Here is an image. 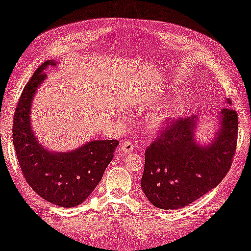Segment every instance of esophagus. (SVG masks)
I'll return each mask as SVG.
<instances>
[{
  "label": "esophagus",
  "mask_w": 251,
  "mask_h": 251,
  "mask_svg": "<svg viewBox=\"0 0 251 251\" xmlns=\"http://www.w3.org/2000/svg\"><path fill=\"white\" fill-rule=\"evenodd\" d=\"M133 150H134V145L132 144L131 141H125L120 146V151H121V153H124V154L130 153Z\"/></svg>",
  "instance_id": "34e87169"
}]
</instances>
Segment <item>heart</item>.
Wrapping results in <instances>:
<instances>
[{"instance_id":"1","label":"heart","mask_w":251,"mask_h":251,"mask_svg":"<svg viewBox=\"0 0 251 251\" xmlns=\"http://www.w3.org/2000/svg\"><path fill=\"white\" fill-rule=\"evenodd\" d=\"M175 111V107L173 105H167L164 107H160L158 111L153 113L150 117V125L154 128H157L166 124Z\"/></svg>"}]
</instances>
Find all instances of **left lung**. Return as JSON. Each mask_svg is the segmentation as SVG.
Masks as SVG:
<instances>
[{
    "mask_svg": "<svg viewBox=\"0 0 251 251\" xmlns=\"http://www.w3.org/2000/svg\"><path fill=\"white\" fill-rule=\"evenodd\" d=\"M219 113L218 128L208 142L196 138L201 115L179 118L164 127L145 153L142 191L155 207L165 210L190 205L218 186L231 167L238 140V114Z\"/></svg>",
    "mask_w": 251,
    "mask_h": 251,
    "instance_id": "left-lung-1",
    "label": "left lung"
}]
</instances>
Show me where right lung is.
Returning <instances> with one entry per match:
<instances>
[{
  "label": "right lung",
  "instance_id": "right-lung-1",
  "mask_svg": "<svg viewBox=\"0 0 251 251\" xmlns=\"http://www.w3.org/2000/svg\"><path fill=\"white\" fill-rule=\"evenodd\" d=\"M47 60L24 87L15 112L12 141L26 181L42 199L72 208L89 198L114 157L118 140H92L67 152L51 151L38 140L31 126L33 97L47 78L44 71L55 65Z\"/></svg>",
  "mask_w": 251,
  "mask_h": 251
}]
</instances>
